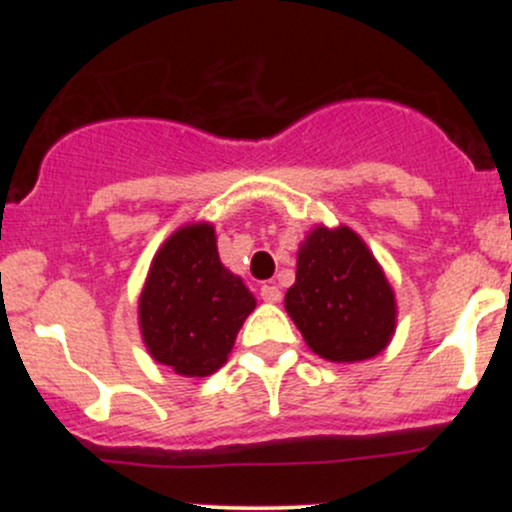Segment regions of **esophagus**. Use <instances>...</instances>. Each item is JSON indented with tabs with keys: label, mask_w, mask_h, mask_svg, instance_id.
I'll use <instances>...</instances> for the list:
<instances>
[{
	"label": "esophagus",
	"mask_w": 512,
	"mask_h": 512,
	"mask_svg": "<svg viewBox=\"0 0 512 512\" xmlns=\"http://www.w3.org/2000/svg\"><path fill=\"white\" fill-rule=\"evenodd\" d=\"M260 296H262V301H267V303H279L281 301V289L276 284H264L260 289Z\"/></svg>",
	"instance_id": "obj_1"
}]
</instances>
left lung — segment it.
Returning <instances> with one entry per match:
<instances>
[{"label": "left lung", "instance_id": "8db88e82", "mask_svg": "<svg viewBox=\"0 0 512 512\" xmlns=\"http://www.w3.org/2000/svg\"><path fill=\"white\" fill-rule=\"evenodd\" d=\"M284 305L310 351L332 363L378 356L397 330L395 291L349 226L317 223L308 231Z\"/></svg>", "mask_w": 512, "mask_h": 512}]
</instances>
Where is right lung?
<instances>
[{
    "label": "right lung",
    "instance_id": "right-lung-1",
    "mask_svg": "<svg viewBox=\"0 0 512 512\" xmlns=\"http://www.w3.org/2000/svg\"><path fill=\"white\" fill-rule=\"evenodd\" d=\"M255 296L221 264L214 223L192 221L163 240L139 293L142 342L182 378H207L228 361Z\"/></svg>",
    "mask_w": 512,
    "mask_h": 512
}]
</instances>
